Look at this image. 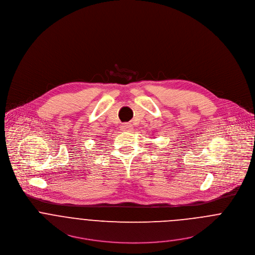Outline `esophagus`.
I'll list each match as a JSON object with an SVG mask.
<instances>
[{
  "instance_id": "obj_1",
  "label": "esophagus",
  "mask_w": 255,
  "mask_h": 255,
  "mask_svg": "<svg viewBox=\"0 0 255 255\" xmlns=\"http://www.w3.org/2000/svg\"><path fill=\"white\" fill-rule=\"evenodd\" d=\"M131 128H132V125L129 124V123H125V124H123V125L121 126V129H122L123 131H128V130H130Z\"/></svg>"
}]
</instances>
